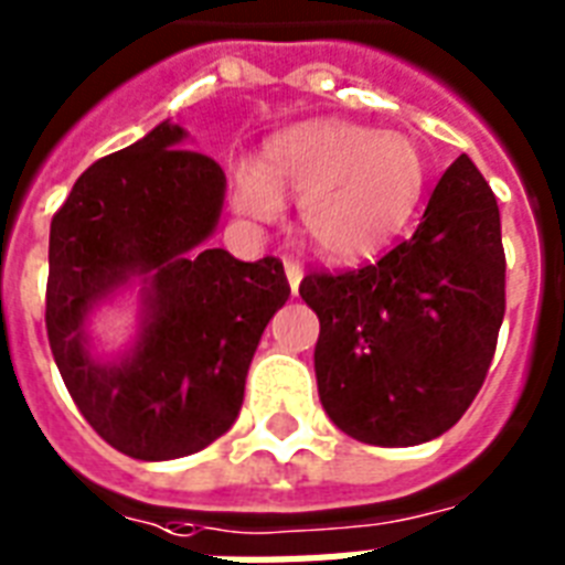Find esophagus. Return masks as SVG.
I'll return each instance as SVG.
<instances>
[{
    "label": "esophagus",
    "instance_id": "1",
    "mask_svg": "<svg viewBox=\"0 0 565 565\" xmlns=\"http://www.w3.org/2000/svg\"><path fill=\"white\" fill-rule=\"evenodd\" d=\"M284 275H287V284H290L292 296H296L301 278H305V269H301V264H296V260H284Z\"/></svg>",
    "mask_w": 565,
    "mask_h": 565
}]
</instances>
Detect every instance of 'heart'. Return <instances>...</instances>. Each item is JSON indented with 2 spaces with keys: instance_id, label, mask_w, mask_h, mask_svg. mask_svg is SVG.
Segmentation results:
<instances>
[{
  "instance_id": "obj_1",
  "label": "heart",
  "mask_w": 565,
  "mask_h": 565,
  "mask_svg": "<svg viewBox=\"0 0 565 565\" xmlns=\"http://www.w3.org/2000/svg\"><path fill=\"white\" fill-rule=\"evenodd\" d=\"M425 190L419 146L398 131L349 119H308L269 140L264 167L239 161L231 202L243 216L273 222L284 199H301L299 222L317 255L361 260L411 220Z\"/></svg>"
}]
</instances>
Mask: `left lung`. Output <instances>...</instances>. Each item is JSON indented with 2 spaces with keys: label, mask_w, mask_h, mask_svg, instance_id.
<instances>
[{
  "label": "left lung",
  "mask_w": 565,
  "mask_h": 565,
  "mask_svg": "<svg viewBox=\"0 0 565 565\" xmlns=\"http://www.w3.org/2000/svg\"><path fill=\"white\" fill-rule=\"evenodd\" d=\"M313 352L328 419L370 446L446 434L481 390L504 319L499 202L466 154L430 193L419 228L377 264L313 273Z\"/></svg>",
  "instance_id": "8db88e82"
}]
</instances>
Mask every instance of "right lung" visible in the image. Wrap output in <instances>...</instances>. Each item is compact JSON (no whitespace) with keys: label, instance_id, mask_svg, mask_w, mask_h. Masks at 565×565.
<instances>
[{"label":"right lung","instance_id":"right-lung-1","mask_svg":"<svg viewBox=\"0 0 565 565\" xmlns=\"http://www.w3.org/2000/svg\"><path fill=\"white\" fill-rule=\"evenodd\" d=\"M163 119L78 175L49 231L46 331L82 416L135 460H175L234 425L264 328L290 299L281 260H237L207 239L225 172ZM136 305L108 353L102 307Z\"/></svg>","mask_w":565,"mask_h":565}]
</instances>
